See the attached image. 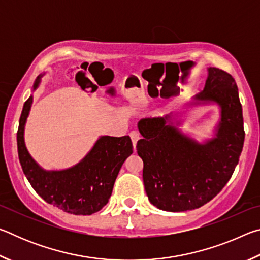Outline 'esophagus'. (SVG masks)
<instances>
[{"mask_svg":"<svg viewBox=\"0 0 260 260\" xmlns=\"http://www.w3.org/2000/svg\"><path fill=\"white\" fill-rule=\"evenodd\" d=\"M129 136H131V139H132V142H133V147H134V149H135V147H136V143H138V141L140 140V133L139 132H136V131H132L131 133H129Z\"/></svg>","mask_w":260,"mask_h":260,"instance_id":"1","label":"esophagus"}]
</instances>
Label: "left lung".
<instances>
[{
  "instance_id": "8db88e82",
  "label": "left lung",
  "mask_w": 260,
  "mask_h": 260,
  "mask_svg": "<svg viewBox=\"0 0 260 260\" xmlns=\"http://www.w3.org/2000/svg\"><path fill=\"white\" fill-rule=\"evenodd\" d=\"M218 104L220 120L214 138L199 142L178 128L172 113L144 118L136 150L143 160V183L156 208L182 212L208 203L230 181L243 149L244 128L236 82L230 73L208 69L204 89L191 105ZM176 125H174V122Z\"/></svg>"
}]
</instances>
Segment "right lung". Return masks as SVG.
<instances>
[{
  "instance_id": "right-lung-1",
  "label": "right lung",
  "mask_w": 260,
  "mask_h": 260,
  "mask_svg": "<svg viewBox=\"0 0 260 260\" xmlns=\"http://www.w3.org/2000/svg\"><path fill=\"white\" fill-rule=\"evenodd\" d=\"M39 76L33 91L41 82ZM33 103L26 101L17 132L18 157L23 172L39 196L64 212L89 215L107 205L124 161L133 153L129 136H100L83 159L67 170L47 171L35 161L25 146V124Z\"/></svg>"
}]
</instances>
